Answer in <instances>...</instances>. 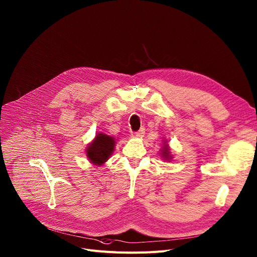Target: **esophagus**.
I'll use <instances>...</instances> for the list:
<instances>
[{"label": "esophagus", "instance_id": "1", "mask_svg": "<svg viewBox=\"0 0 257 257\" xmlns=\"http://www.w3.org/2000/svg\"><path fill=\"white\" fill-rule=\"evenodd\" d=\"M145 131H146V129H145V127H142L138 132H135L134 134L136 135V136H144V134H145Z\"/></svg>", "mask_w": 257, "mask_h": 257}]
</instances>
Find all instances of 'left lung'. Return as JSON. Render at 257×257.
Wrapping results in <instances>:
<instances>
[{
	"instance_id": "obj_1",
	"label": "left lung",
	"mask_w": 257,
	"mask_h": 257,
	"mask_svg": "<svg viewBox=\"0 0 257 257\" xmlns=\"http://www.w3.org/2000/svg\"><path fill=\"white\" fill-rule=\"evenodd\" d=\"M162 157H164V158H166V159H170V156H169V149H168L167 142H165L164 148H163V150H162Z\"/></svg>"
}]
</instances>
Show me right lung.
I'll return each instance as SVG.
<instances>
[{
	"mask_svg": "<svg viewBox=\"0 0 257 257\" xmlns=\"http://www.w3.org/2000/svg\"><path fill=\"white\" fill-rule=\"evenodd\" d=\"M115 141L106 134L96 135L95 141L88 147L87 156L92 163L101 165L104 163L113 152Z\"/></svg>",
	"mask_w": 257,
	"mask_h": 257,
	"instance_id": "add662e5",
	"label": "right lung"
}]
</instances>
